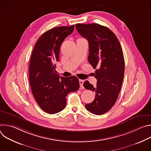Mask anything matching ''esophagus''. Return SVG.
Returning <instances> with one entry per match:
<instances>
[{
  "instance_id": "esophagus-1",
  "label": "esophagus",
  "mask_w": 151,
  "mask_h": 151,
  "mask_svg": "<svg viewBox=\"0 0 151 151\" xmlns=\"http://www.w3.org/2000/svg\"><path fill=\"white\" fill-rule=\"evenodd\" d=\"M79 84H80L81 87L83 88V82H84V81H83V80H82V79H79Z\"/></svg>"
}]
</instances>
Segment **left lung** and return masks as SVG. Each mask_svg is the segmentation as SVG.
<instances>
[{
    "label": "left lung",
    "mask_w": 151,
    "mask_h": 151,
    "mask_svg": "<svg viewBox=\"0 0 151 151\" xmlns=\"http://www.w3.org/2000/svg\"><path fill=\"white\" fill-rule=\"evenodd\" d=\"M75 27L88 41V61L96 69V87L88 81L83 85L96 93L94 101L86 104L85 108L93 114L103 115L115 104L121 90L125 69L122 48L116 35L107 27L96 23L76 24Z\"/></svg>",
    "instance_id": "8db88e82"
}]
</instances>
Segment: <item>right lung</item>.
Wrapping results in <instances>:
<instances>
[{
  "instance_id": "add662e5",
  "label": "right lung",
  "mask_w": 151,
  "mask_h": 151,
  "mask_svg": "<svg viewBox=\"0 0 151 151\" xmlns=\"http://www.w3.org/2000/svg\"><path fill=\"white\" fill-rule=\"evenodd\" d=\"M74 30V25L53 28L43 34L33 48L29 64V81L34 98L40 108L50 114L65 108L66 96L79 88L75 76L64 78L57 73L62 42Z\"/></svg>"
}]
</instances>
